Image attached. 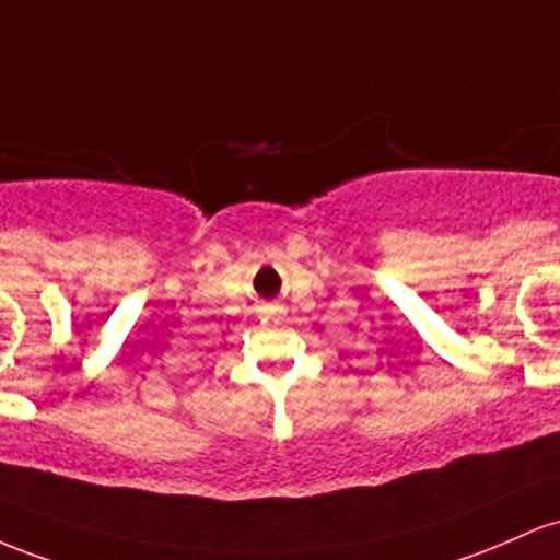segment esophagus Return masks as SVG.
<instances>
[{"instance_id":"34e87169","label":"esophagus","mask_w":560,"mask_h":560,"mask_svg":"<svg viewBox=\"0 0 560 560\" xmlns=\"http://www.w3.org/2000/svg\"><path fill=\"white\" fill-rule=\"evenodd\" d=\"M264 314H269V310H264Z\"/></svg>"}]
</instances>
